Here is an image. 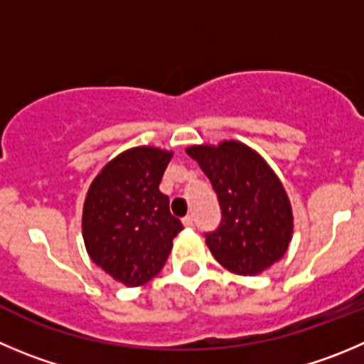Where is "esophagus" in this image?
Here are the masks:
<instances>
[{
  "label": "esophagus",
  "instance_id": "obj_1",
  "mask_svg": "<svg viewBox=\"0 0 364 364\" xmlns=\"http://www.w3.org/2000/svg\"><path fill=\"white\" fill-rule=\"evenodd\" d=\"M182 223H184L186 227H193V225H195V218H193L191 214H189V216H186L184 220H182Z\"/></svg>",
  "mask_w": 364,
  "mask_h": 364
}]
</instances>
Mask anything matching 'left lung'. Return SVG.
I'll return each mask as SVG.
<instances>
[{"mask_svg": "<svg viewBox=\"0 0 364 364\" xmlns=\"http://www.w3.org/2000/svg\"><path fill=\"white\" fill-rule=\"evenodd\" d=\"M186 151L220 202V227L205 234L210 254L237 275L262 273L286 254L293 237L291 203L279 176L257 151L237 141Z\"/></svg>", "mask_w": 364, "mask_h": 364, "instance_id": "8db88e82", "label": "left lung"}]
</instances>
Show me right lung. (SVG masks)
<instances>
[{
	"label": "right lung",
	"instance_id": "right-lung-1",
	"mask_svg": "<svg viewBox=\"0 0 364 364\" xmlns=\"http://www.w3.org/2000/svg\"><path fill=\"white\" fill-rule=\"evenodd\" d=\"M171 157L161 148H130L103 166L85 196L82 234L89 257L130 288L161 272L184 228L159 191Z\"/></svg>",
	"mask_w": 364,
	"mask_h": 364
}]
</instances>
